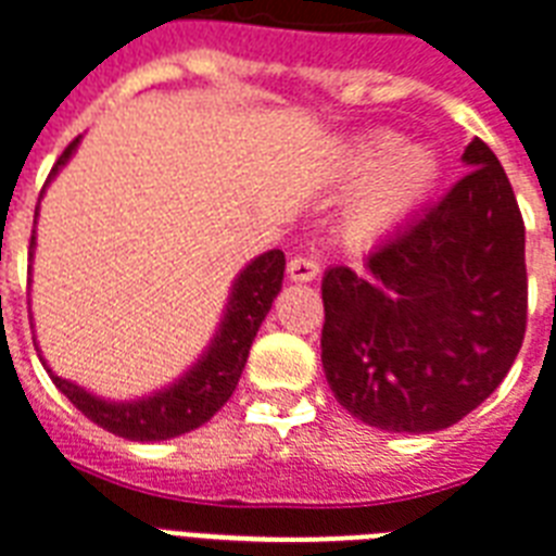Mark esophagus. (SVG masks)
Segmentation results:
<instances>
[{"instance_id": "1", "label": "esophagus", "mask_w": 556, "mask_h": 556, "mask_svg": "<svg viewBox=\"0 0 556 556\" xmlns=\"http://www.w3.org/2000/svg\"><path fill=\"white\" fill-rule=\"evenodd\" d=\"M317 274H320V265L312 256H294L288 262V279L291 282H312Z\"/></svg>"}]
</instances>
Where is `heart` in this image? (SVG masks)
Masks as SVG:
<instances>
[{
  "label": "heart",
  "instance_id": "heart-1",
  "mask_svg": "<svg viewBox=\"0 0 556 556\" xmlns=\"http://www.w3.org/2000/svg\"><path fill=\"white\" fill-rule=\"evenodd\" d=\"M443 177V160L431 146H402L393 130L355 134L332 156V184L353 189L341 210V239L376 248L410 222Z\"/></svg>",
  "mask_w": 556,
  "mask_h": 556
}]
</instances>
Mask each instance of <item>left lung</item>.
<instances>
[{"mask_svg":"<svg viewBox=\"0 0 556 556\" xmlns=\"http://www.w3.org/2000/svg\"><path fill=\"white\" fill-rule=\"evenodd\" d=\"M469 168L364 270L324 274L320 362L334 400L381 431L429 434L476 410L514 367L528 320L525 224L498 156Z\"/></svg>","mask_w":556,"mask_h":556,"instance_id":"obj_1","label":"left lung"}]
</instances>
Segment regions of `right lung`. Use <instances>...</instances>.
<instances>
[{
	"instance_id": "obj_1",
	"label": "right lung",
	"mask_w": 556,
	"mask_h": 556,
	"mask_svg": "<svg viewBox=\"0 0 556 556\" xmlns=\"http://www.w3.org/2000/svg\"><path fill=\"white\" fill-rule=\"evenodd\" d=\"M78 146L80 137L72 139V146L54 163L46 186L52 184L63 165L70 163ZM34 224H37V212H34ZM34 248H37V236H31V253L28 256H34ZM282 274H286V253L282 250H268V253L256 256L250 265H244L239 277L232 279L222 324L212 334L210 346L203 350L201 358L180 379L165 384L160 391L148 393V396H139V400H104V396H96V393L80 388L75 381L61 379L46 364L37 341H34V346L40 353L46 372L52 376L54 388L84 417L92 419L104 431L118 434V438L125 440H139V443L180 438L186 431L201 429L203 422L212 419V414L232 396L241 379V370L248 364L250 344H253L262 320H265V315L274 306L279 288H282Z\"/></svg>"
}]
</instances>
